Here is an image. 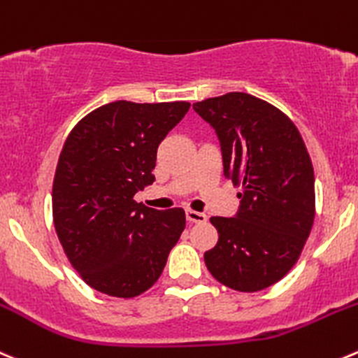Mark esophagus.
<instances>
[{"label": "esophagus", "instance_id": "34e87169", "mask_svg": "<svg viewBox=\"0 0 358 358\" xmlns=\"http://www.w3.org/2000/svg\"><path fill=\"white\" fill-rule=\"evenodd\" d=\"M185 217L190 224H204L208 220V217L201 211H194V210H187L185 211Z\"/></svg>", "mask_w": 358, "mask_h": 358}]
</instances>
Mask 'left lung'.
Segmentation results:
<instances>
[{
    "mask_svg": "<svg viewBox=\"0 0 358 358\" xmlns=\"http://www.w3.org/2000/svg\"><path fill=\"white\" fill-rule=\"evenodd\" d=\"M215 129L224 176L241 187L232 218L211 217L218 231L204 253L222 285L257 292L292 269L315 218V175L292 120L269 103L229 92L192 105Z\"/></svg>",
    "mask_w": 358,
    "mask_h": 358,
    "instance_id": "obj_1",
    "label": "left lung"
}]
</instances>
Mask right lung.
Wrapping results in <instances>:
<instances>
[{
  "instance_id": "1",
  "label": "right lung",
  "mask_w": 358,
  "mask_h": 358,
  "mask_svg": "<svg viewBox=\"0 0 358 358\" xmlns=\"http://www.w3.org/2000/svg\"><path fill=\"white\" fill-rule=\"evenodd\" d=\"M190 105L115 101L83 117L59 155L52 187L57 238L83 282L136 297L161 276L185 229V211L133 199L152 185L157 147Z\"/></svg>"
}]
</instances>
